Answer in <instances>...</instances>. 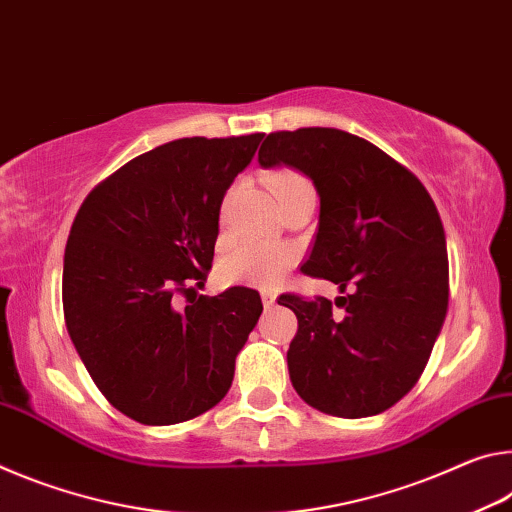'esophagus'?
Listing matches in <instances>:
<instances>
[{
  "label": "esophagus",
  "mask_w": 512,
  "mask_h": 512,
  "mask_svg": "<svg viewBox=\"0 0 512 512\" xmlns=\"http://www.w3.org/2000/svg\"><path fill=\"white\" fill-rule=\"evenodd\" d=\"M261 297H263L265 308H272L276 304V292L274 290H261Z\"/></svg>",
  "instance_id": "34e87169"
}]
</instances>
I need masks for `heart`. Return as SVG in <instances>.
<instances>
[{"mask_svg":"<svg viewBox=\"0 0 512 512\" xmlns=\"http://www.w3.org/2000/svg\"><path fill=\"white\" fill-rule=\"evenodd\" d=\"M265 183L279 199V204L297 195L301 190L313 188L306 174H301L295 167H274L265 174ZM231 190L226 192L220 201V224L226 222V211H229ZM297 251L286 245H256V242H245L238 245L231 254H226L220 265H217V276L226 286H258L272 288L281 281V276L290 270L295 263Z\"/></svg>","mask_w":512,"mask_h":512,"instance_id":"1","label":"heart"}]
</instances>
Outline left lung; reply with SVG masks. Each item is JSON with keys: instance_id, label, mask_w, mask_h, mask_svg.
<instances>
[{"instance_id": "1", "label": "left lung", "mask_w": 512, "mask_h": 512, "mask_svg": "<svg viewBox=\"0 0 512 512\" xmlns=\"http://www.w3.org/2000/svg\"><path fill=\"white\" fill-rule=\"evenodd\" d=\"M258 161L286 163L313 179L320 226L301 272L347 292L335 304L279 297L299 322L288 349L290 381L326 415H379L420 381L447 315L449 261L438 208L408 167L340 129L274 131Z\"/></svg>"}]
</instances>
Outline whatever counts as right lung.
<instances>
[{"label":"right lung","mask_w":512,"mask_h":512,"mask_svg":"<svg viewBox=\"0 0 512 512\" xmlns=\"http://www.w3.org/2000/svg\"><path fill=\"white\" fill-rule=\"evenodd\" d=\"M263 133L181 138L97 183L65 247L67 333L99 392L131 420H192L229 392L263 313L251 288L197 295L213 265L220 201ZM187 308H176V297Z\"/></svg>","instance_id":"1"}]
</instances>
